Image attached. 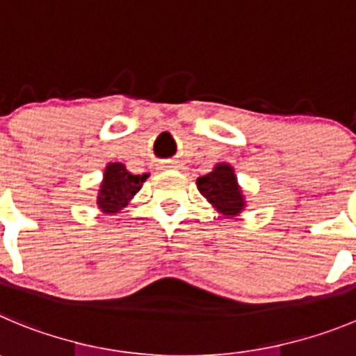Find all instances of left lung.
Listing matches in <instances>:
<instances>
[{
  "label": "left lung",
  "instance_id": "left-lung-1",
  "mask_svg": "<svg viewBox=\"0 0 356 356\" xmlns=\"http://www.w3.org/2000/svg\"><path fill=\"white\" fill-rule=\"evenodd\" d=\"M198 191L214 207L227 216H234L244 209V197L237 186V177L228 165H218L211 174L197 179Z\"/></svg>",
  "mask_w": 356,
  "mask_h": 356
}]
</instances>
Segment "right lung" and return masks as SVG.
I'll return each mask as SVG.
<instances>
[{
  "label": "right lung",
  "instance_id": "1",
  "mask_svg": "<svg viewBox=\"0 0 356 356\" xmlns=\"http://www.w3.org/2000/svg\"><path fill=\"white\" fill-rule=\"evenodd\" d=\"M147 179V174L133 175L129 174L121 163H111L103 174L102 188L98 195V207L103 212H119L129 198L142 188V182Z\"/></svg>",
  "mask_w": 356,
  "mask_h": 356
}]
</instances>
